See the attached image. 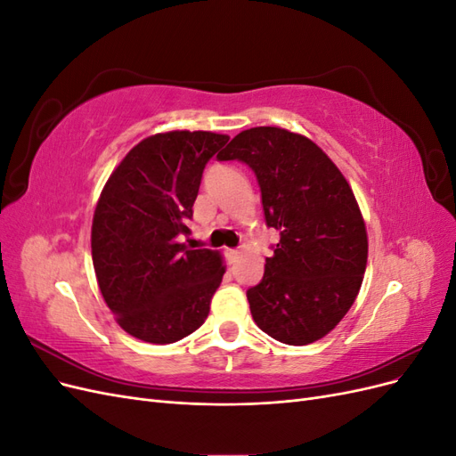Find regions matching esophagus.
Returning a JSON list of instances; mask_svg holds the SVG:
<instances>
[{"label": "esophagus", "instance_id": "esophagus-1", "mask_svg": "<svg viewBox=\"0 0 456 456\" xmlns=\"http://www.w3.org/2000/svg\"><path fill=\"white\" fill-rule=\"evenodd\" d=\"M224 253H226V258H228L230 262H236V260L240 258V251H238V249H226Z\"/></svg>", "mask_w": 456, "mask_h": 456}]
</instances>
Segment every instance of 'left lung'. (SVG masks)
Segmentation results:
<instances>
[{
  "mask_svg": "<svg viewBox=\"0 0 456 456\" xmlns=\"http://www.w3.org/2000/svg\"><path fill=\"white\" fill-rule=\"evenodd\" d=\"M216 158L255 173L266 226L280 232L260 283L247 289L255 323L291 346L323 338L354 305L367 266L346 178L320 146L280 127L241 131Z\"/></svg>",
  "mask_w": 456,
  "mask_h": 456,
  "instance_id": "1",
  "label": "left lung"
}]
</instances>
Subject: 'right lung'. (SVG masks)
<instances>
[{"instance_id":"obj_1","label":"right lung","mask_w":456,"mask_h":456,"mask_svg":"<svg viewBox=\"0 0 456 456\" xmlns=\"http://www.w3.org/2000/svg\"><path fill=\"white\" fill-rule=\"evenodd\" d=\"M228 139L209 131L148 136L108 178L93 216V266L108 308L134 338L171 344L209 315L223 258L181 241L205 165Z\"/></svg>"}]
</instances>
